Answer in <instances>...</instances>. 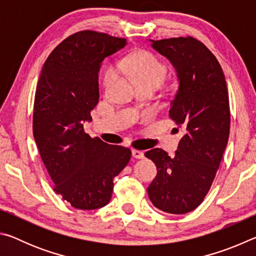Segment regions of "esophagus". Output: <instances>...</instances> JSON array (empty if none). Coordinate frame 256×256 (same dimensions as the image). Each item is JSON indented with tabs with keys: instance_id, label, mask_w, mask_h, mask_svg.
I'll return each mask as SVG.
<instances>
[{
	"instance_id": "34e87169",
	"label": "esophagus",
	"mask_w": 256,
	"mask_h": 256,
	"mask_svg": "<svg viewBox=\"0 0 256 256\" xmlns=\"http://www.w3.org/2000/svg\"><path fill=\"white\" fill-rule=\"evenodd\" d=\"M132 156L136 159H142L144 157V151H140V150H132Z\"/></svg>"
}]
</instances>
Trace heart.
Listing matches in <instances>:
<instances>
[{
	"instance_id": "b5f03b06",
	"label": "heart",
	"mask_w": 256,
	"mask_h": 256,
	"mask_svg": "<svg viewBox=\"0 0 256 256\" xmlns=\"http://www.w3.org/2000/svg\"><path fill=\"white\" fill-rule=\"evenodd\" d=\"M118 68L133 76L138 84L160 86L166 76V68L152 54L148 52H138L118 62ZM116 78L115 68H110L105 76V86H108Z\"/></svg>"
}]
</instances>
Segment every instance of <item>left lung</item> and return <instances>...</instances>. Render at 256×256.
Returning <instances> with one entry per match:
<instances>
[{"label":"left lung","instance_id":"left-lung-1","mask_svg":"<svg viewBox=\"0 0 256 256\" xmlns=\"http://www.w3.org/2000/svg\"><path fill=\"white\" fill-rule=\"evenodd\" d=\"M151 47L175 68L178 86L170 116L184 136L172 158L160 148L146 151V157L157 166V176L146 190L159 210L183 214L202 203L227 146L230 128L227 84L216 56L196 38L151 40Z\"/></svg>","mask_w":256,"mask_h":256}]
</instances>
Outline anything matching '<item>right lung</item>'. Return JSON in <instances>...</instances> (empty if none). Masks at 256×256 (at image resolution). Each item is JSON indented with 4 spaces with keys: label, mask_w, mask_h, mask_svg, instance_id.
Wrapping results in <instances>:
<instances>
[{
    "label": "right lung",
    "mask_w": 256,
    "mask_h": 256,
    "mask_svg": "<svg viewBox=\"0 0 256 256\" xmlns=\"http://www.w3.org/2000/svg\"><path fill=\"white\" fill-rule=\"evenodd\" d=\"M126 45L123 38L84 30L55 47L38 79L32 131L54 190L72 206L94 210L110 202L114 177L124 170L131 150L92 138L84 124L92 122L99 102L98 73L105 58Z\"/></svg>",
    "instance_id": "1"
}]
</instances>
